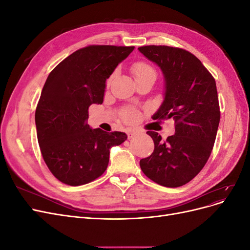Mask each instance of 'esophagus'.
<instances>
[{"label": "esophagus", "instance_id": "1", "mask_svg": "<svg viewBox=\"0 0 250 250\" xmlns=\"http://www.w3.org/2000/svg\"><path fill=\"white\" fill-rule=\"evenodd\" d=\"M127 138L128 139H131V138H133L135 134H137V131H134V130H131V129H129V130H127Z\"/></svg>", "mask_w": 250, "mask_h": 250}]
</instances>
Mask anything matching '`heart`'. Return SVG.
<instances>
[{"instance_id": "b5f03b06", "label": "heart", "mask_w": 250, "mask_h": 250, "mask_svg": "<svg viewBox=\"0 0 250 250\" xmlns=\"http://www.w3.org/2000/svg\"><path fill=\"white\" fill-rule=\"evenodd\" d=\"M152 71H153L152 67L144 62H137L132 65V72H133L135 77L141 76V75H143V74L148 73V72H152ZM137 118H138V112L133 109L127 110L124 113V119L127 121V122H130V123L134 122V121L137 120Z\"/></svg>"}]
</instances>
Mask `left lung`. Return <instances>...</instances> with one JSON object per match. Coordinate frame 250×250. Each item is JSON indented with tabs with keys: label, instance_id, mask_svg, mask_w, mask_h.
<instances>
[{
	"label": "left lung",
	"instance_id": "8db88e82",
	"mask_svg": "<svg viewBox=\"0 0 250 250\" xmlns=\"http://www.w3.org/2000/svg\"><path fill=\"white\" fill-rule=\"evenodd\" d=\"M139 51L164 75V101L152 119L175 122V134L167 140L147 131L154 151L140 166L154 183L177 188L197 175L213 149L220 122L216 81L200 60L184 49L145 46Z\"/></svg>",
	"mask_w": 250,
	"mask_h": 250
}]
</instances>
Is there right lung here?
<instances>
[{
  "label": "right lung",
  "mask_w": 250,
  "mask_h": 250,
  "mask_svg": "<svg viewBox=\"0 0 250 250\" xmlns=\"http://www.w3.org/2000/svg\"><path fill=\"white\" fill-rule=\"evenodd\" d=\"M134 47L88 46L63 59L48 76L35 110L37 141L44 163L58 180L81 186L101 176L110 148L124 132L92 129L88 107L102 104L106 80Z\"/></svg>",
  "instance_id": "1"
}]
</instances>
